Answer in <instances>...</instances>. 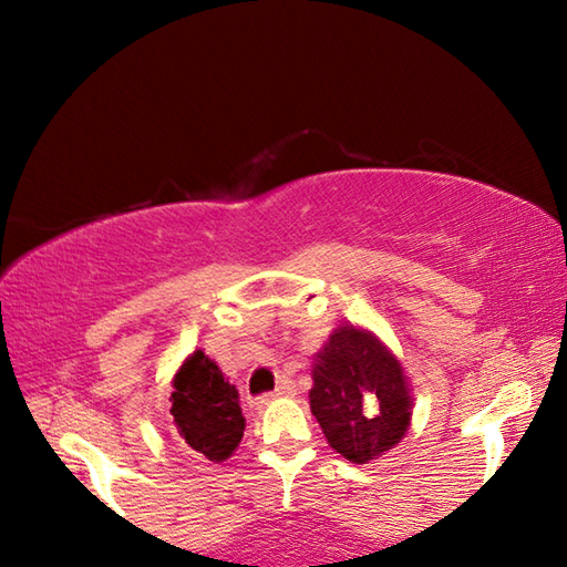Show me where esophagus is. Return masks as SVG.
<instances>
[{"label": "esophagus", "instance_id": "esophagus-1", "mask_svg": "<svg viewBox=\"0 0 567 567\" xmlns=\"http://www.w3.org/2000/svg\"><path fill=\"white\" fill-rule=\"evenodd\" d=\"M297 394V384L292 380H280L275 390V396H295Z\"/></svg>", "mask_w": 567, "mask_h": 567}]
</instances>
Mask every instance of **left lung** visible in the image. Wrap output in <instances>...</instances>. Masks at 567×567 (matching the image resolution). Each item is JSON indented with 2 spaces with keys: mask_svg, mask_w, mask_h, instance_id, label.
<instances>
[{
  "mask_svg": "<svg viewBox=\"0 0 567 567\" xmlns=\"http://www.w3.org/2000/svg\"><path fill=\"white\" fill-rule=\"evenodd\" d=\"M311 380V414L346 461H375L412 426V384L400 358L368 329L353 323L336 327L315 353Z\"/></svg>",
  "mask_w": 567,
  "mask_h": 567,
  "instance_id": "8db88e82",
  "label": "left lung"
}]
</instances>
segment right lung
<instances>
[{
    "label": "right lung",
    "mask_w": 567,
    "mask_h": 567,
    "mask_svg": "<svg viewBox=\"0 0 567 567\" xmlns=\"http://www.w3.org/2000/svg\"><path fill=\"white\" fill-rule=\"evenodd\" d=\"M171 402L179 443L189 455L212 463H224L234 455L246 429L238 390L202 348L177 368Z\"/></svg>",
    "instance_id": "obj_1"
}]
</instances>
